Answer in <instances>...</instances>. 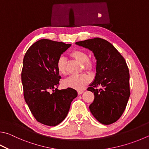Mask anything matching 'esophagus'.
Wrapping results in <instances>:
<instances>
[{
  "instance_id": "obj_1",
  "label": "esophagus",
  "mask_w": 149,
  "mask_h": 149,
  "mask_svg": "<svg viewBox=\"0 0 149 149\" xmlns=\"http://www.w3.org/2000/svg\"><path fill=\"white\" fill-rule=\"evenodd\" d=\"M77 93H78V94H82L83 93V91H78Z\"/></svg>"
}]
</instances>
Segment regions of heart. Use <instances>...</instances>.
Wrapping results in <instances>:
<instances>
[{
    "instance_id": "1",
    "label": "heart",
    "mask_w": 149,
    "mask_h": 149,
    "mask_svg": "<svg viewBox=\"0 0 149 149\" xmlns=\"http://www.w3.org/2000/svg\"><path fill=\"white\" fill-rule=\"evenodd\" d=\"M70 56L75 60L83 64L84 69L90 71L93 68V63L88 58V55L85 51L76 49L70 53ZM56 68L58 73L61 75H66V61L63 57H61L56 63ZM90 78L86 74L70 76L64 81L63 84L65 87L74 89H81L90 82Z\"/></svg>"
}]
</instances>
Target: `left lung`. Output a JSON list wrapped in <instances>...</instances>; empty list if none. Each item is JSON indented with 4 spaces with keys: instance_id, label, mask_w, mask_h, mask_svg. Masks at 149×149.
<instances>
[{
    "instance_id": "obj_1",
    "label": "left lung",
    "mask_w": 149,
    "mask_h": 149,
    "mask_svg": "<svg viewBox=\"0 0 149 149\" xmlns=\"http://www.w3.org/2000/svg\"><path fill=\"white\" fill-rule=\"evenodd\" d=\"M75 44L93 51L96 59L95 78L87 88L94 95L91 112L103 124L115 123L123 115L130 95L125 59L111 43L100 38ZM98 86L101 89L96 88Z\"/></svg>"
}]
</instances>
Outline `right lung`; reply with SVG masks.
Masks as SVG:
<instances>
[{
	"mask_svg": "<svg viewBox=\"0 0 149 149\" xmlns=\"http://www.w3.org/2000/svg\"><path fill=\"white\" fill-rule=\"evenodd\" d=\"M71 44L47 39L32 44L23 58L21 81L25 100L34 118L50 126L60 124L66 117L75 89H57L61 77L56 63Z\"/></svg>",
	"mask_w": 149,
	"mask_h": 149,
	"instance_id": "right-lung-1",
	"label": "right lung"
}]
</instances>
